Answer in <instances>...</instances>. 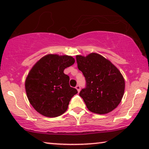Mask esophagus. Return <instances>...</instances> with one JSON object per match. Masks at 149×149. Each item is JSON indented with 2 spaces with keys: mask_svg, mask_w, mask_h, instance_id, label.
I'll return each mask as SVG.
<instances>
[{
  "mask_svg": "<svg viewBox=\"0 0 149 149\" xmlns=\"http://www.w3.org/2000/svg\"><path fill=\"white\" fill-rule=\"evenodd\" d=\"M75 88H76V90H77V92H79V91H80V89H81V87H80V86H79V85H77L76 86H75Z\"/></svg>",
  "mask_w": 149,
  "mask_h": 149,
  "instance_id": "esophagus-1",
  "label": "esophagus"
}]
</instances>
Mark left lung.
Listing matches in <instances>:
<instances>
[{
	"label": "left lung",
	"instance_id": "1",
	"mask_svg": "<svg viewBox=\"0 0 149 149\" xmlns=\"http://www.w3.org/2000/svg\"><path fill=\"white\" fill-rule=\"evenodd\" d=\"M77 68L85 77L86 87L79 92L88 109L104 114L116 108L123 98L125 82L120 71L97 53L77 55Z\"/></svg>",
	"mask_w": 149,
	"mask_h": 149
}]
</instances>
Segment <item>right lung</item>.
I'll use <instances>...</instances> for the list:
<instances>
[{"mask_svg":"<svg viewBox=\"0 0 149 149\" xmlns=\"http://www.w3.org/2000/svg\"><path fill=\"white\" fill-rule=\"evenodd\" d=\"M74 62L71 56L49 54L33 66L26 79L25 90L37 112L47 117H57L67 110L77 91L70 87V77L63 71Z\"/></svg>","mask_w":149,"mask_h":149,"instance_id":"right-lung-1","label":"right lung"}]
</instances>
